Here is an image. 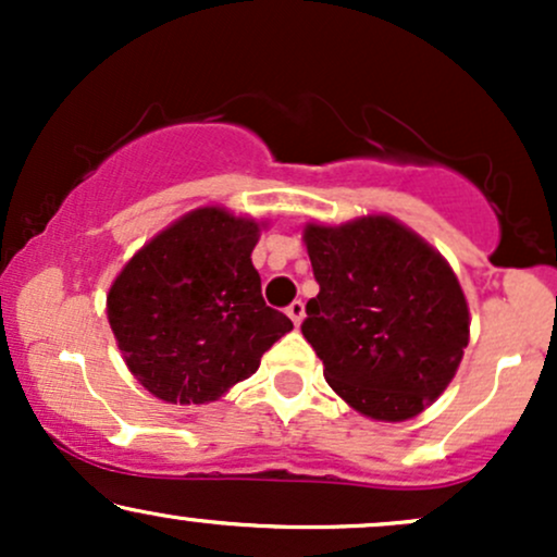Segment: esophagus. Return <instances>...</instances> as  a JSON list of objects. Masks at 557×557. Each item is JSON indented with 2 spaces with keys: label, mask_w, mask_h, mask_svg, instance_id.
<instances>
[{
  "label": "esophagus",
  "mask_w": 557,
  "mask_h": 557,
  "mask_svg": "<svg viewBox=\"0 0 557 557\" xmlns=\"http://www.w3.org/2000/svg\"><path fill=\"white\" fill-rule=\"evenodd\" d=\"M285 314L290 317L293 324H296V327H298V324L304 322V300H293V304L285 309Z\"/></svg>",
  "instance_id": "obj_1"
}]
</instances>
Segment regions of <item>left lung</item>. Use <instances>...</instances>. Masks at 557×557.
I'll list each match as a JSON object with an SVG mask.
<instances>
[{
  "label": "left lung",
  "mask_w": 557,
  "mask_h": 557,
  "mask_svg": "<svg viewBox=\"0 0 557 557\" xmlns=\"http://www.w3.org/2000/svg\"><path fill=\"white\" fill-rule=\"evenodd\" d=\"M304 240L319 293L300 332L324 380L363 417L413 419L445 393L469 345V306L450 264L387 214L309 222Z\"/></svg>",
  "instance_id": "1"
}]
</instances>
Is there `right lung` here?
<instances>
[{
  "instance_id": "1",
  "label": "right lung",
  "mask_w": 557,
  "mask_h": 557,
  "mask_svg": "<svg viewBox=\"0 0 557 557\" xmlns=\"http://www.w3.org/2000/svg\"><path fill=\"white\" fill-rule=\"evenodd\" d=\"M259 222L201 207L123 267L107 317L133 376L164 403H209L248 380L293 322L261 298Z\"/></svg>"
}]
</instances>
